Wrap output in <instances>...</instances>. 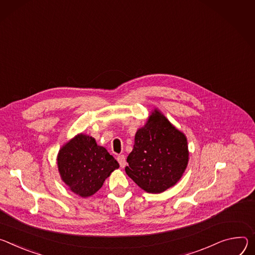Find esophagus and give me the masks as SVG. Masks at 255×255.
Wrapping results in <instances>:
<instances>
[{
    "mask_svg": "<svg viewBox=\"0 0 255 255\" xmlns=\"http://www.w3.org/2000/svg\"><path fill=\"white\" fill-rule=\"evenodd\" d=\"M118 161H119V163H120V165H121L122 168H124V167L126 166V164H127L126 157H125L124 155H119V156H118Z\"/></svg>",
    "mask_w": 255,
    "mask_h": 255,
    "instance_id": "esophagus-1",
    "label": "esophagus"
}]
</instances>
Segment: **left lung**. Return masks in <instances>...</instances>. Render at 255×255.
<instances>
[{"instance_id":"obj_1","label":"left lung","mask_w":255,"mask_h":255,"mask_svg":"<svg viewBox=\"0 0 255 255\" xmlns=\"http://www.w3.org/2000/svg\"><path fill=\"white\" fill-rule=\"evenodd\" d=\"M188 159L185 134L155 108L135 132L126 173L143 190L161 193L180 180Z\"/></svg>"}]
</instances>
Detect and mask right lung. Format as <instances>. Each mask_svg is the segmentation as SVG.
Masks as SVG:
<instances>
[{
  "label": "right lung",
  "instance_id": "right-lung-1",
  "mask_svg": "<svg viewBox=\"0 0 255 255\" xmlns=\"http://www.w3.org/2000/svg\"><path fill=\"white\" fill-rule=\"evenodd\" d=\"M56 162L62 180L71 191L84 199L97 192L120 167L104 147L97 145L94 137L82 132L60 149Z\"/></svg>",
  "mask_w": 255,
  "mask_h": 255
}]
</instances>
